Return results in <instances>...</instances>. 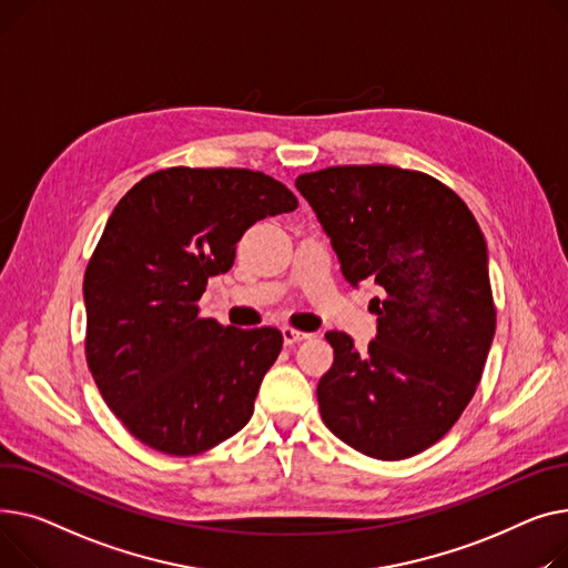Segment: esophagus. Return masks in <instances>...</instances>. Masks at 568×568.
Here are the masks:
<instances>
[{
	"mask_svg": "<svg viewBox=\"0 0 568 568\" xmlns=\"http://www.w3.org/2000/svg\"><path fill=\"white\" fill-rule=\"evenodd\" d=\"M282 337H284V344L286 346H293V344H297V342H303V339H310V335L307 332H303V329H295V327H282Z\"/></svg>",
	"mask_w": 568,
	"mask_h": 568,
	"instance_id": "34e87169",
	"label": "esophagus"
}]
</instances>
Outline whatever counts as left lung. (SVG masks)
Listing matches in <instances>:
<instances>
[{
	"label": "left lung",
	"instance_id": "8db88e82",
	"mask_svg": "<svg viewBox=\"0 0 568 568\" xmlns=\"http://www.w3.org/2000/svg\"><path fill=\"white\" fill-rule=\"evenodd\" d=\"M335 247L342 275L385 295L366 353L325 332L335 362L318 381L325 426L378 460L436 445L477 392L495 335L484 233L463 199L424 172L344 164L295 179Z\"/></svg>",
	"mask_w": 568,
	"mask_h": 568
}]
</instances>
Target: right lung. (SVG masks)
I'll return each instance as SVG.
<instances>
[{"label":"right lung","mask_w":568,"mask_h":568,"mask_svg":"<svg viewBox=\"0 0 568 568\" xmlns=\"http://www.w3.org/2000/svg\"><path fill=\"white\" fill-rule=\"evenodd\" d=\"M293 209L284 183L236 166H170L121 196L84 273V353L140 443L194 456L250 422L282 332L202 318L199 297L256 220Z\"/></svg>","instance_id":"1"}]
</instances>
